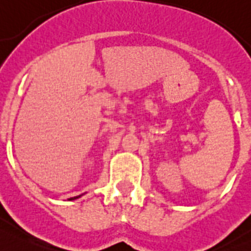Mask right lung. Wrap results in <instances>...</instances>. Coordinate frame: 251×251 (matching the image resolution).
I'll use <instances>...</instances> for the list:
<instances>
[{
	"label": "right lung",
	"mask_w": 251,
	"mask_h": 251,
	"mask_svg": "<svg viewBox=\"0 0 251 251\" xmlns=\"http://www.w3.org/2000/svg\"><path fill=\"white\" fill-rule=\"evenodd\" d=\"M78 198H80V195L79 196H74V198H70L69 200H75V199H78Z\"/></svg>",
	"instance_id": "obj_1"
}]
</instances>
